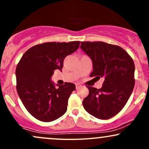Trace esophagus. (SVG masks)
<instances>
[{
  "label": "esophagus",
  "mask_w": 149,
  "mask_h": 149,
  "mask_svg": "<svg viewBox=\"0 0 149 149\" xmlns=\"http://www.w3.org/2000/svg\"><path fill=\"white\" fill-rule=\"evenodd\" d=\"M80 86H81V85L78 84V83H77V84H76V88L78 90V89H79L80 88Z\"/></svg>",
  "instance_id": "obj_1"
}]
</instances>
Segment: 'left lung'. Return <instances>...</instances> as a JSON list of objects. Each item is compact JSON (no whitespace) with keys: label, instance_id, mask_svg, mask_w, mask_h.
<instances>
[{"label":"left lung","instance_id":"obj_1","mask_svg":"<svg viewBox=\"0 0 149 149\" xmlns=\"http://www.w3.org/2000/svg\"><path fill=\"white\" fill-rule=\"evenodd\" d=\"M80 48L92 61L90 76L104 80L100 89L87 86L89 95L83 101V107L97 118H111L122 110L133 91V59L122 47L107 42H81Z\"/></svg>","mask_w":149,"mask_h":149}]
</instances>
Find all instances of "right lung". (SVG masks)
<instances>
[{"mask_svg":"<svg viewBox=\"0 0 149 149\" xmlns=\"http://www.w3.org/2000/svg\"><path fill=\"white\" fill-rule=\"evenodd\" d=\"M80 41L49 42L31 47L16 68L17 91L26 109L35 118L51 122L67 110L68 100L76 85H55L51 80L54 70L61 71L64 59L79 47Z\"/></svg>","mask_w":149,"mask_h":149,"instance_id":"add662e5","label":"right lung"}]
</instances>
